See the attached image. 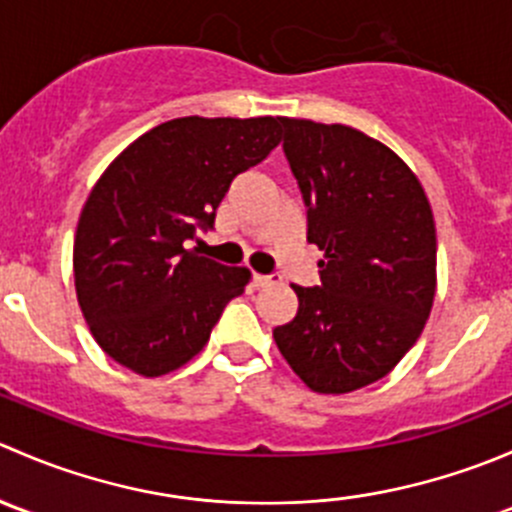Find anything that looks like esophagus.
<instances>
[{
    "mask_svg": "<svg viewBox=\"0 0 512 512\" xmlns=\"http://www.w3.org/2000/svg\"><path fill=\"white\" fill-rule=\"evenodd\" d=\"M252 282H255L257 287H270L280 282V275H252Z\"/></svg>",
    "mask_w": 512,
    "mask_h": 512,
    "instance_id": "34e87169",
    "label": "esophagus"
}]
</instances>
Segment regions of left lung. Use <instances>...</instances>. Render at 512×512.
Wrapping results in <instances>:
<instances>
[{"label": "left lung", "mask_w": 512, "mask_h": 512, "mask_svg": "<svg viewBox=\"0 0 512 512\" xmlns=\"http://www.w3.org/2000/svg\"><path fill=\"white\" fill-rule=\"evenodd\" d=\"M282 151L324 250L319 287H294L297 317L275 332L294 374L319 394L384 379L421 337L436 294V227L416 175L349 126L280 118Z\"/></svg>", "instance_id": "1"}]
</instances>
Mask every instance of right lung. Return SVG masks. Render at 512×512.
<instances>
[{"label":"right lung","instance_id":"right-lung-1","mask_svg":"<svg viewBox=\"0 0 512 512\" xmlns=\"http://www.w3.org/2000/svg\"><path fill=\"white\" fill-rule=\"evenodd\" d=\"M280 143V118L160 123L91 190L74 240V280L91 334L113 361L160 376L208 344L250 272L185 250L213 230L230 183Z\"/></svg>","mask_w":512,"mask_h":512}]
</instances>
